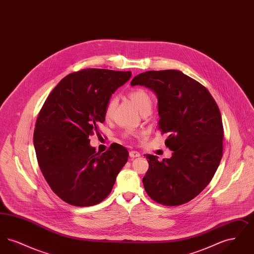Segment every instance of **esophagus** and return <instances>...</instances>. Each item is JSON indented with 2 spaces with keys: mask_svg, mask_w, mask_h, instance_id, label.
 Listing matches in <instances>:
<instances>
[{
  "mask_svg": "<svg viewBox=\"0 0 254 254\" xmlns=\"http://www.w3.org/2000/svg\"><path fill=\"white\" fill-rule=\"evenodd\" d=\"M140 155L141 154L138 151H136V150H130L129 151V156L131 158L140 157Z\"/></svg>",
  "mask_w": 254,
  "mask_h": 254,
  "instance_id": "obj_1",
  "label": "esophagus"
}]
</instances>
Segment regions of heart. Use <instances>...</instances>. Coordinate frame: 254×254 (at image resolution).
I'll return each instance as SVG.
<instances>
[{
  "mask_svg": "<svg viewBox=\"0 0 254 254\" xmlns=\"http://www.w3.org/2000/svg\"><path fill=\"white\" fill-rule=\"evenodd\" d=\"M128 96L135 104L136 108L139 109L141 114L146 111L151 112V109L153 107V100L151 95L149 94V92L145 90V88H142V87L134 88L128 93ZM116 105H117V99L115 97H111L106 105V109H105L106 118L111 117L114 109L116 108Z\"/></svg>",
  "mask_w": 254,
  "mask_h": 254,
  "instance_id": "obj_1",
  "label": "heart"
}]
</instances>
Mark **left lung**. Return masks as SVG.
<instances>
[{"label": "left lung", "instance_id": "8db88e82", "mask_svg": "<svg viewBox=\"0 0 254 254\" xmlns=\"http://www.w3.org/2000/svg\"><path fill=\"white\" fill-rule=\"evenodd\" d=\"M136 85L156 93L157 130L168 133L165 144L173 151L163 161L146 155L145 191L161 205L186 204L211 181L223 156L224 128L217 104L205 86L175 69L138 74L131 81Z\"/></svg>", "mask_w": 254, "mask_h": 254}]
</instances>
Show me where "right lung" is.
<instances>
[{"mask_svg":"<svg viewBox=\"0 0 254 254\" xmlns=\"http://www.w3.org/2000/svg\"><path fill=\"white\" fill-rule=\"evenodd\" d=\"M130 71L85 68L70 73L50 92L37 117L33 142L41 171L63 201L90 206L105 200L128 158L118 145L104 153L89 145V135L104 123L112 93Z\"/></svg>","mask_w":254,"mask_h":254,"instance_id":"add662e5","label":"right lung"}]
</instances>
